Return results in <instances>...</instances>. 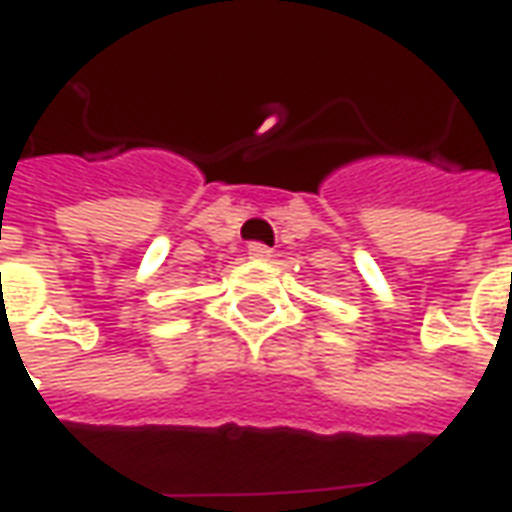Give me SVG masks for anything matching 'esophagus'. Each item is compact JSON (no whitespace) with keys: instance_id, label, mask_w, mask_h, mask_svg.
I'll use <instances>...</instances> for the list:
<instances>
[{"instance_id":"obj_1","label":"esophagus","mask_w":512,"mask_h":512,"mask_svg":"<svg viewBox=\"0 0 512 512\" xmlns=\"http://www.w3.org/2000/svg\"><path fill=\"white\" fill-rule=\"evenodd\" d=\"M246 252H249V257H252V260H268V257H271V249H268L266 244H260V241L249 244V249H246Z\"/></svg>"}]
</instances>
